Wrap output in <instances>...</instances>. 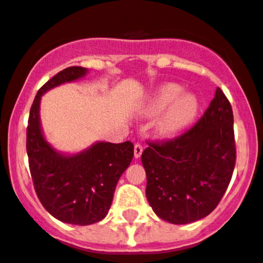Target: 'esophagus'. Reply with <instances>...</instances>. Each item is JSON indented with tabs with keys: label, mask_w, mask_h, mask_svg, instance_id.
<instances>
[{
	"label": "esophagus",
	"mask_w": 263,
	"mask_h": 263,
	"mask_svg": "<svg viewBox=\"0 0 263 263\" xmlns=\"http://www.w3.org/2000/svg\"><path fill=\"white\" fill-rule=\"evenodd\" d=\"M142 152H143L142 145H139V143H137V145L134 146V158H136V159L141 158V155H142Z\"/></svg>",
	"instance_id": "obj_1"
}]
</instances>
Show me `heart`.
Returning a JSON list of instances; mask_svg holds the SVG:
<instances>
[{
	"instance_id": "obj_1",
	"label": "heart",
	"mask_w": 263,
	"mask_h": 263,
	"mask_svg": "<svg viewBox=\"0 0 263 263\" xmlns=\"http://www.w3.org/2000/svg\"><path fill=\"white\" fill-rule=\"evenodd\" d=\"M200 100L195 93L183 92L178 84L162 85L142 109L145 117L159 116L155 129L160 137H174L191 126L200 113Z\"/></svg>"
}]
</instances>
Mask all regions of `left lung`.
Masks as SVG:
<instances>
[{
  "label": "left lung",
  "instance_id": "left-lung-1",
  "mask_svg": "<svg viewBox=\"0 0 263 263\" xmlns=\"http://www.w3.org/2000/svg\"><path fill=\"white\" fill-rule=\"evenodd\" d=\"M146 197L158 217L190 224L210 215L227 191L236 146L232 106L217 88L203 117L174 141L150 143L142 153Z\"/></svg>",
  "mask_w": 263,
  "mask_h": 263
}]
</instances>
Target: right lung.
<instances>
[{
  "mask_svg": "<svg viewBox=\"0 0 263 263\" xmlns=\"http://www.w3.org/2000/svg\"><path fill=\"white\" fill-rule=\"evenodd\" d=\"M87 75L88 68L68 67L48 80L34 99L27 126V157L39 200L59 221L73 225L95 224L108 215L116 185L134 155L129 141H97L81 152L67 154L46 139L41 122L42 96Z\"/></svg>",
  "mask_w": 263,
  "mask_h": 263,
  "instance_id": "obj_1",
  "label": "right lung"
}]
</instances>
